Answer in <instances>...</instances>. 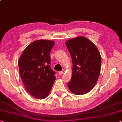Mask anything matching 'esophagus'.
<instances>
[{
  "label": "esophagus",
  "mask_w": 122,
  "mask_h": 122,
  "mask_svg": "<svg viewBox=\"0 0 122 122\" xmlns=\"http://www.w3.org/2000/svg\"><path fill=\"white\" fill-rule=\"evenodd\" d=\"M63 74V71H59V75H62V74Z\"/></svg>",
  "instance_id": "1"
}]
</instances>
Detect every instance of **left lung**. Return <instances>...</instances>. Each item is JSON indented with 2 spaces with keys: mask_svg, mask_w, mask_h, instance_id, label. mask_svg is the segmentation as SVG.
<instances>
[{
  "mask_svg": "<svg viewBox=\"0 0 122 122\" xmlns=\"http://www.w3.org/2000/svg\"><path fill=\"white\" fill-rule=\"evenodd\" d=\"M73 62L71 79L68 83L69 90L76 95L91 91L99 78L102 57L97 47L84 36L66 42Z\"/></svg>",
  "mask_w": 122,
  "mask_h": 122,
  "instance_id": "8db88e82",
  "label": "left lung"
}]
</instances>
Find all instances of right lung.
<instances>
[{"mask_svg":"<svg viewBox=\"0 0 122 122\" xmlns=\"http://www.w3.org/2000/svg\"><path fill=\"white\" fill-rule=\"evenodd\" d=\"M54 44L51 40H36L19 57V75L26 90L36 99L47 98L56 79L55 71L50 66V53Z\"/></svg>","mask_w":122,"mask_h":122,"instance_id":"add662e5","label":"right lung"}]
</instances>
